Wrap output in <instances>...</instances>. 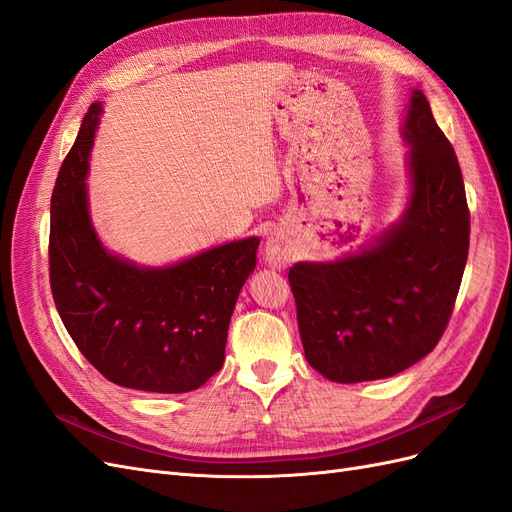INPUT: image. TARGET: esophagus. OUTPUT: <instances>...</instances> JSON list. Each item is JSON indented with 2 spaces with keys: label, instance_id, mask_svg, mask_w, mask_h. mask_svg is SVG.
Instances as JSON below:
<instances>
[{
  "label": "esophagus",
  "instance_id": "1",
  "mask_svg": "<svg viewBox=\"0 0 512 512\" xmlns=\"http://www.w3.org/2000/svg\"><path fill=\"white\" fill-rule=\"evenodd\" d=\"M292 258V247L282 232H273V235L265 243V262L269 267L282 269L286 267Z\"/></svg>",
  "mask_w": 512,
  "mask_h": 512
}]
</instances>
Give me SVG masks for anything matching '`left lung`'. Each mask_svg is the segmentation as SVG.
<instances>
[{"mask_svg":"<svg viewBox=\"0 0 512 512\" xmlns=\"http://www.w3.org/2000/svg\"><path fill=\"white\" fill-rule=\"evenodd\" d=\"M401 134L412 183L401 220L359 254L297 262L288 273L305 359L333 382L391 378L427 356L466 269V188L421 89L412 91Z\"/></svg>","mask_w":512,"mask_h":512,"instance_id":"8db88e82","label":"left lung"}]
</instances>
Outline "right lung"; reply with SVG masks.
I'll list each match as a JSON object with an SVG mask.
<instances>
[{
  "label": "right lung",
  "instance_id": "right-lung-1",
  "mask_svg": "<svg viewBox=\"0 0 512 512\" xmlns=\"http://www.w3.org/2000/svg\"><path fill=\"white\" fill-rule=\"evenodd\" d=\"M100 113V102L89 106L51 196L55 307L106 380L145 393H188L224 365L230 316L260 239L230 241L168 267H138L106 252L85 185Z\"/></svg>",
  "mask_w": 512,
  "mask_h": 512
}]
</instances>
